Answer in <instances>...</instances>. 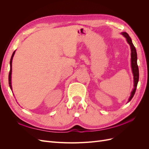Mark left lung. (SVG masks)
Instances as JSON below:
<instances>
[{"instance_id": "left-lung-1", "label": "left lung", "mask_w": 149, "mask_h": 149, "mask_svg": "<svg viewBox=\"0 0 149 149\" xmlns=\"http://www.w3.org/2000/svg\"><path fill=\"white\" fill-rule=\"evenodd\" d=\"M124 37L126 38L127 40V42L130 45V48H131V66H132V73L134 74V88L132 90L131 93V95H130L129 99V102L132 100L134 95L135 94L136 91L137 83L139 81V68L137 63V52H136V47H134L132 42V40L129 37V35L126 33V32H123L122 33Z\"/></svg>"}]
</instances>
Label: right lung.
Returning a JSON list of instances; mask_svg holds the SVG:
<instances>
[{
  "mask_svg": "<svg viewBox=\"0 0 149 149\" xmlns=\"http://www.w3.org/2000/svg\"><path fill=\"white\" fill-rule=\"evenodd\" d=\"M15 51L13 52L12 57H11V59H10V72H9V74H8V84H9V86L10 88L11 89H12V85H11V74H12V59H13V56L14 55Z\"/></svg>",
  "mask_w": 149,
  "mask_h": 149,
  "instance_id": "add662e5",
  "label": "right lung"
}]
</instances>
